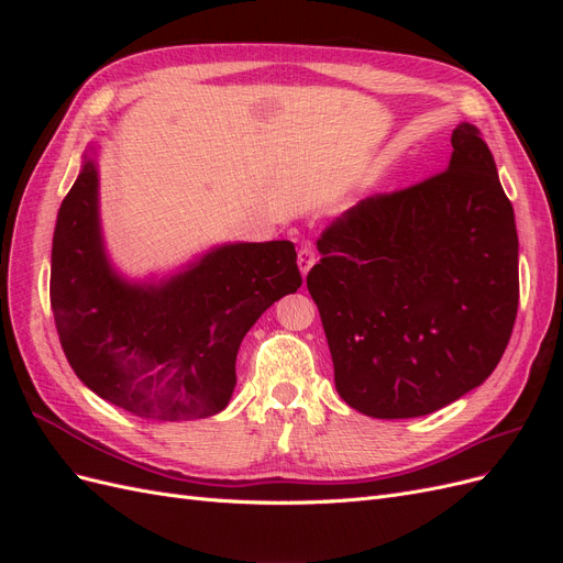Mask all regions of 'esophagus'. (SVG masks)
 <instances>
[{"mask_svg":"<svg viewBox=\"0 0 563 563\" xmlns=\"http://www.w3.org/2000/svg\"><path fill=\"white\" fill-rule=\"evenodd\" d=\"M314 261H317V253H314V249H312L310 244L300 246V251H298V269H300V275H302V277H308V272L312 269Z\"/></svg>","mask_w":563,"mask_h":563,"instance_id":"1","label":"esophagus"}]
</instances>
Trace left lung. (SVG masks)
Segmentation results:
<instances>
[{"mask_svg":"<svg viewBox=\"0 0 563 563\" xmlns=\"http://www.w3.org/2000/svg\"><path fill=\"white\" fill-rule=\"evenodd\" d=\"M451 145L444 174L362 199L317 242L308 291L335 389L371 418L449 406L490 376L512 335L515 209L479 129L460 124Z\"/></svg>","mask_w":563,"mask_h":563,"instance_id":"1","label":"left lung"}]
</instances>
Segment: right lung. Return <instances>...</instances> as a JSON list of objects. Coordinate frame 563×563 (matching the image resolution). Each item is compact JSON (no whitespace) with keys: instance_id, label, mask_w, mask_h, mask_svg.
Here are the masks:
<instances>
[{"instance_id":"right-lung-1","label":"right lung","mask_w":563,"mask_h":563,"mask_svg":"<svg viewBox=\"0 0 563 563\" xmlns=\"http://www.w3.org/2000/svg\"><path fill=\"white\" fill-rule=\"evenodd\" d=\"M96 152H84L51 249V310L67 362L100 399L139 418L216 416L232 399L244 335L302 284L296 249L230 242L168 275L131 279L106 249Z\"/></svg>"}]
</instances>
